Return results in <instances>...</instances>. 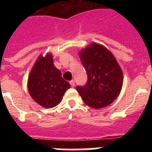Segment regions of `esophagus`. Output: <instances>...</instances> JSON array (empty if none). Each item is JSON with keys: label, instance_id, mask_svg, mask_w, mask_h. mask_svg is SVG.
Masks as SVG:
<instances>
[{"label": "esophagus", "instance_id": "obj_1", "mask_svg": "<svg viewBox=\"0 0 152 152\" xmlns=\"http://www.w3.org/2000/svg\"><path fill=\"white\" fill-rule=\"evenodd\" d=\"M70 84H71V86H72V88H74L75 86V80H72L71 81H70Z\"/></svg>", "mask_w": 152, "mask_h": 152}]
</instances>
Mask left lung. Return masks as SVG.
Listing matches in <instances>:
<instances>
[{
	"instance_id": "1",
	"label": "left lung",
	"mask_w": 152,
	"mask_h": 152,
	"mask_svg": "<svg viewBox=\"0 0 152 152\" xmlns=\"http://www.w3.org/2000/svg\"><path fill=\"white\" fill-rule=\"evenodd\" d=\"M88 82L76 90L85 104L94 109L109 106L120 94L123 75L116 58L105 46L91 42L78 52Z\"/></svg>"
}]
</instances>
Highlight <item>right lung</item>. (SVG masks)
<instances>
[{
    "mask_svg": "<svg viewBox=\"0 0 152 152\" xmlns=\"http://www.w3.org/2000/svg\"><path fill=\"white\" fill-rule=\"evenodd\" d=\"M71 85L62 78L59 70L53 64L51 53L40 55L30 71L27 88L34 101L45 108H52L62 100Z\"/></svg>",
    "mask_w": 152,
    "mask_h": 152,
    "instance_id": "1",
    "label": "right lung"
}]
</instances>
